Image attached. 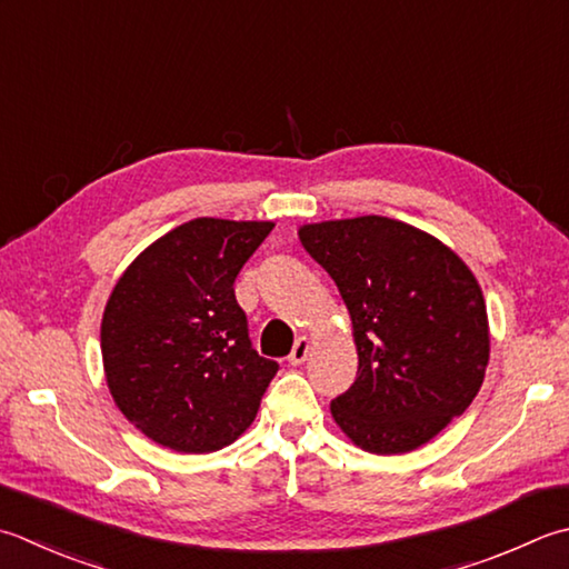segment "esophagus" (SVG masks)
<instances>
[{
  "instance_id": "34e87169",
  "label": "esophagus",
  "mask_w": 569,
  "mask_h": 569,
  "mask_svg": "<svg viewBox=\"0 0 569 569\" xmlns=\"http://www.w3.org/2000/svg\"><path fill=\"white\" fill-rule=\"evenodd\" d=\"M310 348H313V345H310V338H306V336L298 338L291 355H288V362H291V365H303L308 360Z\"/></svg>"
}]
</instances>
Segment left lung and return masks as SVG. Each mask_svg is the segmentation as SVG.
<instances>
[{"mask_svg":"<svg viewBox=\"0 0 569 569\" xmlns=\"http://www.w3.org/2000/svg\"><path fill=\"white\" fill-rule=\"evenodd\" d=\"M350 310L358 377L332 399L338 427L370 453H407L461 417L483 385L486 300L431 233L387 217L298 229Z\"/></svg>","mask_w":569,"mask_h":569,"instance_id":"8db88e82","label":"left lung"}]
</instances>
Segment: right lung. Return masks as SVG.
Listing matches in <instances>:
<instances>
[{
  "label": "right lung",
  "mask_w": 569,
  "mask_h": 569,
  "mask_svg": "<svg viewBox=\"0 0 569 569\" xmlns=\"http://www.w3.org/2000/svg\"><path fill=\"white\" fill-rule=\"evenodd\" d=\"M271 229L192 219L150 243L110 293L100 322L106 382L154 443L219 451L256 419L278 362L251 348L233 281Z\"/></svg>",
  "instance_id": "add662e5"
}]
</instances>
